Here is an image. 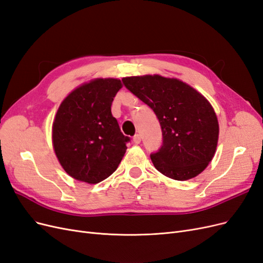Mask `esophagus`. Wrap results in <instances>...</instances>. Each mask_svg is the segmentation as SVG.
Returning a JSON list of instances; mask_svg holds the SVG:
<instances>
[{"label":"esophagus","instance_id":"obj_1","mask_svg":"<svg viewBox=\"0 0 263 263\" xmlns=\"http://www.w3.org/2000/svg\"><path fill=\"white\" fill-rule=\"evenodd\" d=\"M133 141H134L136 145H139L140 141H141V136H140V135H139V134L135 135V136L133 137Z\"/></svg>","mask_w":263,"mask_h":263}]
</instances>
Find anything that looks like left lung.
Listing matches in <instances>:
<instances>
[{
  "mask_svg": "<svg viewBox=\"0 0 263 263\" xmlns=\"http://www.w3.org/2000/svg\"><path fill=\"white\" fill-rule=\"evenodd\" d=\"M122 81L160 123L162 144L150 155L155 168L179 181L200 174L213 159L218 140L217 117L210 102L177 79L144 76Z\"/></svg>",
  "mask_w": 263,
  "mask_h": 263,
  "instance_id": "1",
  "label": "left lung"
}]
</instances>
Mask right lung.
<instances>
[{
  "instance_id": "add662e5",
  "label": "right lung",
  "mask_w": 263,
  "mask_h": 263,
  "mask_svg": "<svg viewBox=\"0 0 263 263\" xmlns=\"http://www.w3.org/2000/svg\"><path fill=\"white\" fill-rule=\"evenodd\" d=\"M122 83L97 79L63 100L52 125V142L62 168L72 178L95 184L121 163L130 138L121 132L110 106Z\"/></svg>"
}]
</instances>
